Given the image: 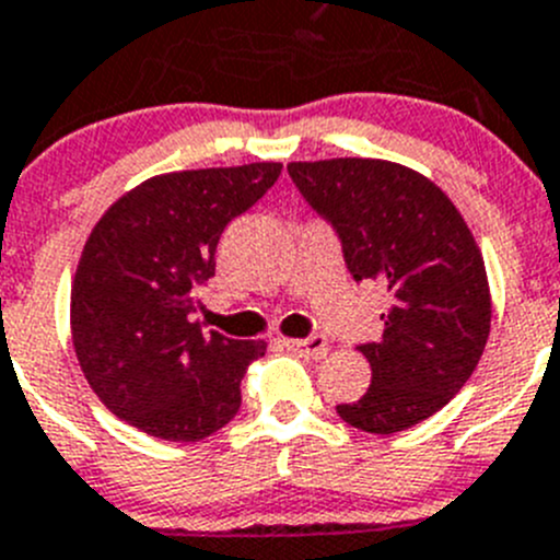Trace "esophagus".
Wrapping results in <instances>:
<instances>
[{
	"instance_id": "esophagus-1",
	"label": "esophagus",
	"mask_w": 560,
	"mask_h": 560,
	"mask_svg": "<svg viewBox=\"0 0 560 560\" xmlns=\"http://www.w3.org/2000/svg\"><path fill=\"white\" fill-rule=\"evenodd\" d=\"M284 345L292 353H298V357H323L328 351L326 337H320V334L306 339H284Z\"/></svg>"
}]
</instances>
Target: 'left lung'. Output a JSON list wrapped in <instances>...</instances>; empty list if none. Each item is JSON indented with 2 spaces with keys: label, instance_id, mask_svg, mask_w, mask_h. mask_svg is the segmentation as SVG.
<instances>
[{
  "label": "left lung",
  "instance_id": "obj_1",
  "mask_svg": "<svg viewBox=\"0 0 560 560\" xmlns=\"http://www.w3.org/2000/svg\"><path fill=\"white\" fill-rule=\"evenodd\" d=\"M292 182L342 240L348 270L389 292L378 342L359 345L373 381L337 406L348 425L398 433L469 381L492 326V292L467 221L442 187L400 162H290Z\"/></svg>",
  "mask_w": 560,
  "mask_h": 560
}]
</instances>
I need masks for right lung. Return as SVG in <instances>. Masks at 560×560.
Returning a JSON list of instances; mask_svg holds the SVG:
<instances>
[{"instance_id":"1","label":"right lung","mask_w":560,"mask_h":560,"mask_svg":"<svg viewBox=\"0 0 560 560\" xmlns=\"http://www.w3.org/2000/svg\"><path fill=\"white\" fill-rule=\"evenodd\" d=\"M281 162L174 171L140 182L91 229L71 281V342L96 398L149 436L198 442L240 409L262 339L201 331L196 287L215 276L232 218L273 187Z\"/></svg>"}]
</instances>
